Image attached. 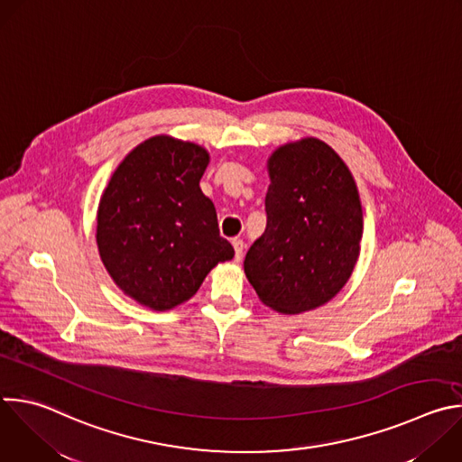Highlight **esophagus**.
Instances as JSON below:
<instances>
[{
    "mask_svg": "<svg viewBox=\"0 0 462 462\" xmlns=\"http://www.w3.org/2000/svg\"><path fill=\"white\" fill-rule=\"evenodd\" d=\"M232 245H234V250H236V261H241V257H243V250H245V243H243V239H234V241H232Z\"/></svg>",
    "mask_w": 462,
    "mask_h": 462,
    "instance_id": "1",
    "label": "esophagus"
}]
</instances>
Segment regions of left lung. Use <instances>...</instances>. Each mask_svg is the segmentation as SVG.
Here are the masks:
<instances>
[{
  "instance_id": "left-lung-1",
  "label": "left lung",
  "mask_w": 462,
  "mask_h": 462,
  "mask_svg": "<svg viewBox=\"0 0 462 462\" xmlns=\"http://www.w3.org/2000/svg\"><path fill=\"white\" fill-rule=\"evenodd\" d=\"M266 228L245 257V273L272 310L319 309L350 279L363 237L356 180L318 137L286 143L268 158Z\"/></svg>"
}]
</instances>
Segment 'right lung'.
Wrapping results in <instances>:
<instances>
[{
    "label": "right lung",
    "mask_w": 462,
    "mask_h": 462,
    "mask_svg": "<svg viewBox=\"0 0 462 462\" xmlns=\"http://www.w3.org/2000/svg\"><path fill=\"white\" fill-rule=\"evenodd\" d=\"M208 163L207 148L153 135L126 153L99 199V257L114 282L146 309H176L217 263L234 257L199 187Z\"/></svg>",
    "instance_id": "right-lung-1"
}]
</instances>
